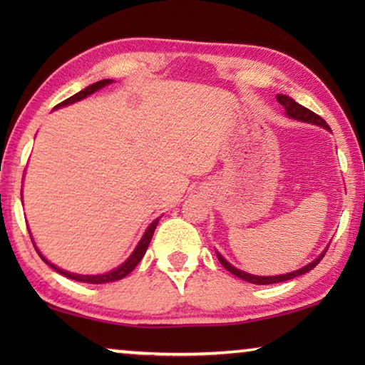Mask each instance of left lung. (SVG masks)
Masks as SVG:
<instances>
[{
    "mask_svg": "<svg viewBox=\"0 0 365 365\" xmlns=\"http://www.w3.org/2000/svg\"><path fill=\"white\" fill-rule=\"evenodd\" d=\"M277 101H279V103L282 104V106L285 108L287 115L292 117V119L301 120V122H307V123H314V125L329 128V130H330L329 123H327V122L322 119V117L317 115L316 113H312L311 109L301 106L299 103H296V101L292 100V98H289V96H287V95H277ZM327 250H329V248H327ZM325 252H327V251H324L322 255H320L317 259H314V261H312L311 264H307L306 267H302V269H299V270H294V272H289V274H285V275H274V277H259V275L246 274V272L240 270V269H237V267H233L232 264H228V262L225 261V259L219 255V252H217V257H219L220 264L224 265V267H225L228 272H232L233 275H237L238 279L246 280V282H250V283H256V285H272V283H279V282L292 280V279H294V277H299V275H302V274H306V272L312 270L320 261H322V257L325 256Z\"/></svg>",
    "mask_w": 365,
    "mask_h": 365,
    "instance_id": "8db88e82",
    "label": "left lung"
}]
</instances>
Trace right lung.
I'll use <instances>...</instances> for the list:
<instances>
[{"label": "right lung", "instance_id": "right-lung-1", "mask_svg": "<svg viewBox=\"0 0 365 365\" xmlns=\"http://www.w3.org/2000/svg\"><path fill=\"white\" fill-rule=\"evenodd\" d=\"M109 83H113V80H109V78L100 80V82H96V83H93V85L86 86V88H83L82 91H78V93H76V95L71 96V98H67V100H64L63 103H59L58 106H54V109H58V108H61V106H67V104H72V103H76V101L83 100V98L93 95L95 91H98L100 88H103V86H106V85H109ZM158 222H159V219L154 220L153 224L146 228L143 238L140 240V243H138L137 248H135V251L132 252V256L128 257L125 262L120 264L117 269L108 272V274H101V275H77V274H71V272H66V270H63V269L56 267V265L51 264L49 261H46V259L41 256V252H40L38 250H36V248H35V250H36V252H38L43 261H45V262L49 265V267L54 269L56 272H59L61 275H64V277H67V279H71V280L85 282V283H95V285H98V283L115 282V280L123 279V277H127L135 267H137L138 262L141 261V257L145 256L148 246H150V242H151V238H153V233H154V230H156V227H158ZM34 246H35V245H34Z\"/></svg>", "mask_w": 365, "mask_h": 365}]
</instances>
